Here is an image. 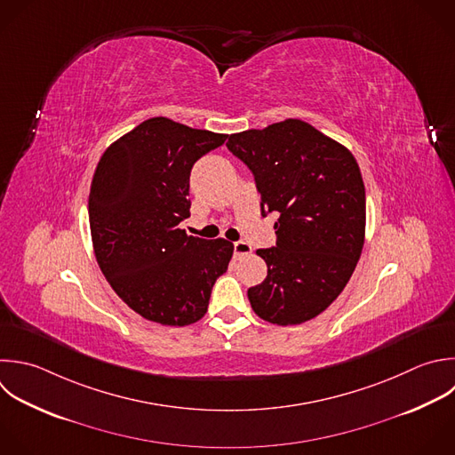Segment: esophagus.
I'll return each mask as SVG.
<instances>
[{
    "instance_id": "esophagus-1",
    "label": "esophagus",
    "mask_w": 455,
    "mask_h": 455,
    "mask_svg": "<svg viewBox=\"0 0 455 455\" xmlns=\"http://www.w3.org/2000/svg\"><path fill=\"white\" fill-rule=\"evenodd\" d=\"M233 249H235V258L236 259H240V258H243V256L252 252V249H251V245L247 242H235Z\"/></svg>"
}]
</instances>
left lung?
Listing matches in <instances>:
<instances>
[{
	"label": "left lung",
	"mask_w": 455,
	"mask_h": 455,
	"mask_svg": "<svg viewBox=\"0 0 455 455\" xmlns=\"http://www.w3.org/2000/svg\"><path fill=\"white\" fill-rule=\"evenodd\" d=\"M228 149L254 174L261 215L277 212L267 277L247 290L254 313L297 325L331 306L364 243L366 199L352 153L300 119L233 133Z\"/></svg>",
	"instance_id": "left-lung-1"
}]
</instances>
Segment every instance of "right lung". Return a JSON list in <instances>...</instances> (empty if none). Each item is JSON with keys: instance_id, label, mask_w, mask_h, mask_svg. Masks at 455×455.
I'll list each match as a JSON object with an SVG mask.
<instances>
[{"instance_id": "right-lung-1", "label": "right lung", "mask_w": 455, "mask_h": 455, "mask_svg": "<svg viewBox=\"0 0 455 455\" xmlns=\"http://www.w3.org/2000/svg\"><path fill=\"white\" fill-rule=\"evenodd\" d=\"M228 135L153 117L101 156L89 196L96 259L114 291L140 316L190 325L204 316L233 243L187 235L190 171Z\"/></svg>"}]
</instances>
